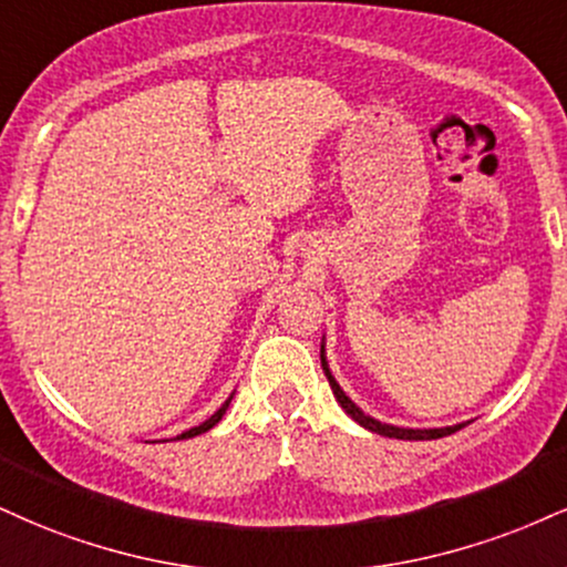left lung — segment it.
<instances>
[{"label":"left lung","instance_id":"left-lung-1","mask_svg":"<svg viewBox=\"0 0 567 567\" xmlns=\"http://www.w3.org/2000/svg\"><path fill=\"white\" fill-rule=\"evenodd\" d=\"M322 370H324V374H327V380H330L332 393H336L338 404L343 406V409H346V414H351V417L357 420L361 427H367V431L380 433V435H388V439H404V441H433V439H443V435H452V433L460 431V427H465V425H454V427H433V431H409V427L383 425V422H378V420L367 417V414L361 412V409H359L357 404H353V401L349 399V395L343 393V388H340V385L336 383V378H332L330 367H327V361H324V346H322Z\"/></svg>","mask_w":567,"mask_h":567}]
</instances>
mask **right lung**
<instances>
[{
    "mask_svg": "<svg viewBox=\"0 0 567 567\" xmlns=\"http://www.w3.org/2000/svg\"><path fill=\"white\" fill-rule=\"evenodd\" d=\"M229 401H231V395H229V399H227V401H224V406H221V409H218V412H216V414H210V417H208L206 422H203V425H197V427H189V431H187V433L176 435V439H193V435H200V433H206V431H210V427H214V425H216V422L224 417V412H227Z\"/></svg>",
    "mask_w": 567,
    "mask_h": 567,
    "instance_id": "obj_1",
    "label": "right lung"
}]
</instances>
